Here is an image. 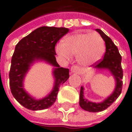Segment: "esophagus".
<instances>
[{
  "mask_svg": "<svg viewBox=\"0 0 132 132\" xmlns=\"http://www.w3.org/2000/svg\"><path fill=\"white\" fill-rule=\"evenodd\" d=\"M70 72H71V73H79L80 72V68H79V66H77V65H73L70 68Z\"/></svg>",
  "mask_w": 132,
  "mask_h": 132,
  "instance_id": "34e87169",
  "label": "esophagus"
}]
</instances>
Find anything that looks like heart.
I'll use <instances>...</instances> for the list:
<instances>
[{"label":"heart","instance_id":"heart-1","mask_svg":"<svg viewBox=\"0 0 132 132\" xmlns=\"http://www.w3.org/2000/svg\"><path fill=\"white\" fill-rule=\"evenodd\" d=\"M105 48L104 39L99 34L75 32L64 39L62 44L56 45V52L64 59L76 56L79 64L87 66L102 58Z\"/></svg>","mask_w":132,"mask_h":132}]
</instances>
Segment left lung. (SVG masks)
<instances>
[{
  "label": "left lung",
  "instance_id": "left-lung-1",
  "mask_svg": "<svg viewBox=\"0 0 132 132\" xmlns=\"http://www.w3.org/2000/svg\"><path fill=\"white\" fill-rule=\"evenodd\" d=\"M98 31L106 44V52L104 58L99 61L98 63H95L94 68L107 69L112 74L115 79V88L113 93L108 98L101 103H95L89 101L84 96V87L81 86L80 90L79 105L84 110L90 112H98L104 111L107 109L111 104L116 101L121 93L123 87V69L121 67V56L120 54L117 46L112 42V40L106 36L101 29H95Z\"/></svg>",
  "mask_w": 132,
  "mask_h": 132
}]
</instances>
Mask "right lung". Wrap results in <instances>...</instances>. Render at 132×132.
<instances>
[{
	"label": "right lung",
	"instance_id": "obj_1",
	"mask_svg": "<svg viewBox=\"0 0 132 132\" xmlns=\"http://www.w3.org/2000/svg\"><path fill=\"white\" fill-rule=\"evenodd\" d=\"M69 31L67 28L43 26L23 37L16 46L9 71V86L14 98L26 109L43 110L51 106L56 100L59 87L69 78V69L60 68L56 60L55 46ZM45 61L54 67L55 82L51 93L42 99L31 97L23 88V80L35 61Z\"/></svg>",
	"mask_w": 132,
	"mask_h": 132
}]
</instances>
